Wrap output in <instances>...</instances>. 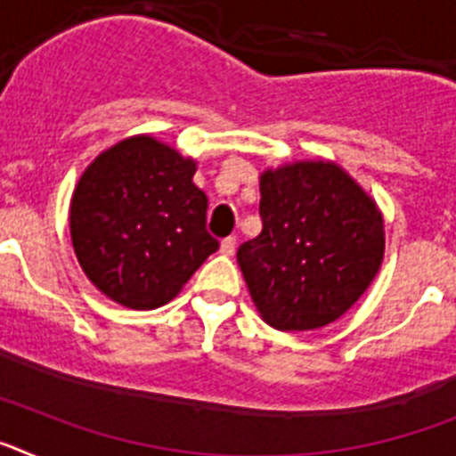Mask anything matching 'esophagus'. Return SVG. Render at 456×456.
Segmentation results:
<instances>
[{"label":"esophagus","mask_w":456,"mask_h":456,"mask_svg":"<svg viewBox=\"0 0 456 456\" xmlns=\"http://www.w3.org/2000/svg\"><path fill=\"white\" fill-rule=\"evenodd\" d=\"M235 237H225V240H221V253H224V256H232V253H235Z\"/></svg>","instance_id":"1"}]
</instances>
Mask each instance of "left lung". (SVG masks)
Segmentation results:
<instances>
[{
  "label": "left lung",
  "instance_id": "8db88e82",
  "mask_svg": "<svg viewBox=\"0 0 456 456\" xmlns=\"http://www.w3.org/2000/svg\"><path fill=\"white\" fill-rule=\"evenodd\" d=\"M263 231L237 248L253 304L281 331L345 315L384 257V219L331 162H299L260 178Z\"/></svg>",
  "mask_w": 456,
  "mask_h": 456
}]
</instances>
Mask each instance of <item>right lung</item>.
I'll return each instance as SVG.
<instances>
[{
	"mask_svg": "<svg viewBox=\"0 0 456 456\" xmlns=\"http://www.w3.org/2000/svg\"><path fill=\"white\" fill-rule=\"evenodd\" d=\"M193 173L191 159L151 136L120 141L84 171L70 205L72 247L109 299L164 305L219 248Z\"/></svg>",
	"mask_w": 456,
	"mask_h": 456,
	"instance_id": "1",
	"label": "right lung"
}]
</instances>
